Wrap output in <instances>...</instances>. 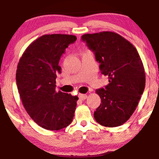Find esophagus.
Returning <instances> with one entry per match:
<instances>
[{
    "label": "esophagus",
    "instance_id": "obj_1",
    "mask_svg": "<svg viewBox=\"0 0 159 159\" xmlns=\"http://www.w3.org/2000/svg\"><path fill=\"white\" fill-rule=\"evenodd\" d=\"M79 97L80 100H85L87 98L86 94H79Z\"/></svg>",
    "mask_w": 159,
    "mask_h": 159
}]
</instances>
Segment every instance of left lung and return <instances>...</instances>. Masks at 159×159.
I'll use <instances>...</instances> for the list:
<instances>
[{
	"label": "left lung",
	"instance_id": "obj_1",
	"mask_svg": "<svg viewBox=\"0 0 159 159\" xmlns=\"http://www.w3.org/2000/svg\"><path fill=\"white\" fill-rule=\"evenodd\" d=\"M81 40L109 79L104 89L96 90L102 103L93 117L103 126H120L133 115L145 89L146 74L140 55L130 42L115 32L84 34Z\"/></svg>",
	"mask_w": 159,
	"mask_h": 159
}]
</instances>
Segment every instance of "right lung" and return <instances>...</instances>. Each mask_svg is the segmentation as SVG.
Instances as JSON below:
<instances>
[{"label":"right lung","instance_id":"obj_1","mask_svg":"<svg viewBox=\"0 0 159 159\" xmlns=\"http://www.w3.org/2000/svg\"><path fill=\"white\" fill-rule=\"evenodd\" d=\"M75 36L45 34L30 44L18 63L16 80L26 111L40 127L59 130L71 123L77 96L55 91L59 61Z\"/></svg>","mask_w":159,"mask_h":159}]
</instances>
